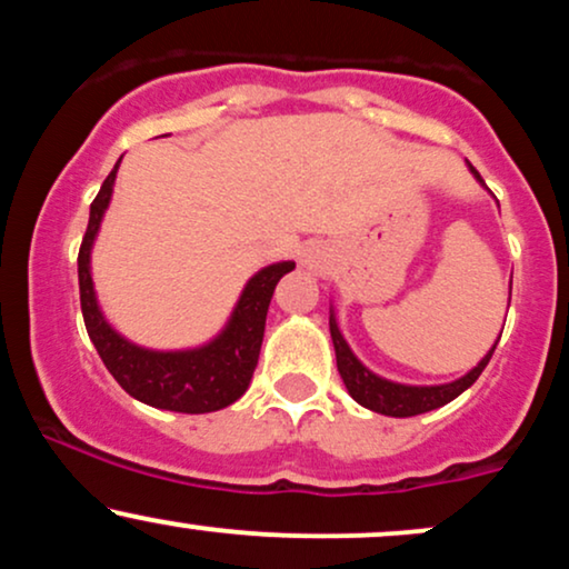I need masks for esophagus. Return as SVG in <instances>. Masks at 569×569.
Segmentation results:
<instances>
[{"mask_svg":"<svg viewBox=\"0 0 569 569\" xmlns=\"http://www.w3.org/2000/svg\"><path fill=\"white\" fill-rule=\"evenodd\" d=\"M305 262H310V264H312V257H305Z\"/></svg>","mask_w":569,"mask_h":569,"instance_id":"34e87169","label":"esophagus"}]
</instances>
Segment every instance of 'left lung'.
<instances>
[{"instance_id":"obj_1","label":"left lung","mask_w":569,"mask_h":569,"mask_svg":"<svg viewBox=\"0 0 569 569\" xmlns=\"http://www.w3.org/2000/svg\"><path fill=\"white\" fill-rule=\"evenodd\" d=\"M471 173L479 181H485L473 166H471ZM329 329H331V339H335L339 377H342L348 393L356 398L361 407H367L371 411H380V415H388V417H415V415H422V411L439 409V407H443V403H449L452 398H457L462 390H468L476 380H479V375L485 371L495 348H498V342H495V348L489 350L485 358H481L479 367H473L466 377H460V380L447 382V385H428V388H417V385H398V382L382 380V377L371 375V371L363 367L356 356H352V350L348 348V342H345V337L339 335L335 312L329 316Z\"/></svg>"}]
</instances>
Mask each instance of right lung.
Instances as JSON below:
<instances>
[{
  "label": "right lung",
  "instance_id": "obj_1",
  "mask_svg": "<svg viewBox=\"0 0 569 569\" xmlns=\"http://www.w3.org/2000/svg\"><path fill=\"white\" fill-rule=\"evenodd\" d=\"M117 166L103 179L96 200L90 202L88 230H84L80 257H77L80 305L90 342L96 345L103 367L120 382V388L149 407L184 411V415H206V411L230 407L246 393L251 382L259 350H262L267 307H270L278 280L293 270V262L270 264L248 280L230 323L213 342L179 352L143 350L139 345H130L103 321L96 302L93 278H90V248H93L103 211L112 200Z\"/></svg>",
  "mask_w": 569,
  "mask_h": 569
}]
</instances>
